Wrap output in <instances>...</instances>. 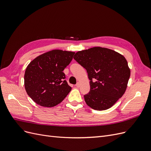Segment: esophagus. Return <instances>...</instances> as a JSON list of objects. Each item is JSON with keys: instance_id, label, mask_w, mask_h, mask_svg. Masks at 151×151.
<instances>
[{"instance_id": "1", "label": "esophagus", "mask_w": 151, "mask_h": 151, "mask_svg": "<svg viewBox=\"0 0 151 151\" xmlns=\"http://www.w3.org/2000/svg\"><path fill=\"white\" fill-rule=\"evenodd\" d=\"M75 86L76 87V88H79V87H80V83H77L75 85Z\"/></svg>"}]
</instances>
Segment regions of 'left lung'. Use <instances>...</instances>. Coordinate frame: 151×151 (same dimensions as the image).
<instances>
[{
  "instance_id": "left-lung-1",
  "label": "left lung",
  "mask_w": 151,
  "mask_h": 151,
  "mask_svg": "<svg viewBox=\"0 0 151 151\" xmlns=\"http://www.w3.org/2000/svg\"><path fill=\"white\" fill-rule=\"evenodd\" d=\"M87 70L90 91L84 96L86 104L101 111L113 106L125 93L130 70L122 55L114 50L93 47L77 52L74 57Z\"/></svg>"
}]
</instances>
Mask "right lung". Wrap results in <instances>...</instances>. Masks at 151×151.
I'll use <instances>...</instances> for the list:
<instances>
[{
    "label": "right lung",
    "instance_id": "right-lung-1",
    "mask_svg": "<svg viewBox=\"0 0 151 151\" xmlns=\"http://www.w3.org/2000/svg\"><path fill=\"white\" fill-rule=\"evenodd\" d=\"M75 52L53 50L40 55L26 67L24 87L27 94L40 106L53 107L60 103L71 91L65 80L64 68Z\"/></svg>",
    "mask_w": 151,
    "mask_h": 151
}]
</instances>
